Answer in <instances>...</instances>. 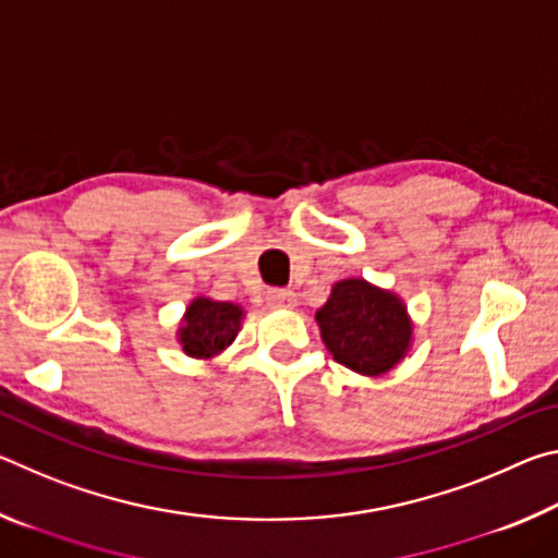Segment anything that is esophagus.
Returning <instances> with one entry per match:
<instances>
[{"label":"esophagus","instance_id":"1","mask_svg":"<svg viewBox=\"0 0 558 558\" xmlns=\"http://www.w3.org/2000/svg\"><path fill=\"white\" fill-rule=\"evenodd\" d=\"M295 292L288 288H272L268 290V305L272 307H295Z\"/></svg>","mask_w":558,"mask_h":558}]
</instances>
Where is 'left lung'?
Returning <instances> with one entry per match:
<instances>
[{
  "label": "left lung",
  "instance_id": "1",
  "mask_svg": "<svg viewBox=\"0 0 558 558\" xmlns=\"http://www.w3.org/2000/svg\"><path fill=\"white\" fill-rule=\"evenodd\" d=\"M317 323L337 362L359 374L389 372L411 342V323L399 298L359 278L337 282Z\"/></svg>",
  "mask_w": 558,
  "mask_h": 558
}]
</instances>
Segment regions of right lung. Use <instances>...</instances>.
<instances>
[{"label":"right lung","mask_w":558,"mask_h":558,"mask_svg":"<svg viewBox=\"0 0 558 558\" xmlns=\"http://www.w3.org/2000/svg\"><path fill=\"white\" fill-rule=\"evenodd\" d=\"M241 307L231 302H214L199 298L186 310L182 327V344L189 356H211L229 347L241 325Z\"/></svg>","instance_id":"add662e5"}]
</instances>
